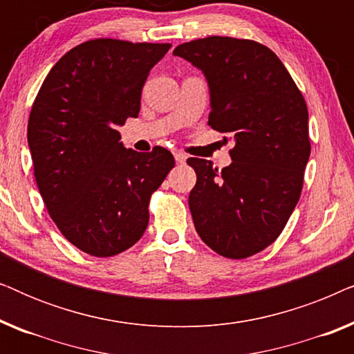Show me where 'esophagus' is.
Returning a JSON list of instances; mask_svg holds the SVG:
<instances>
[{
	"instance_id": "34e87169",
	"label": "esophagus",
	"mask_w": 354,
	"mask_h": 354,
	"mask_svg": "<svg viewBox=\"0 0 354 354\" xmlns=\"http://www.w3.org/2000/svg\"><path fill=\"white\" fill-rule=\"evenodd\" d=\"M174 156H176L177 164H185V161H187V154H183L182 151H176V153H174Z\"/></svg>"
}]
</instances>
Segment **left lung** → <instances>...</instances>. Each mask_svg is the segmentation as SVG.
<instances>
[{
  "label": "left lung",
  "mask_w": 354,
  "mask_h": 354,
  "mask_svg": "<svg viewBox=\"0 0 354 354\" xmlns=\"http://www.w3.org/2000/svg\"><path fill=\"white\" fill-rule=\"evenodd\" d=\"M174 55L205 72L209 125L235 140L222 171L187 159L196 172L193 224L217 254L250 258L279 239L301 195L311 154L306 101L277 55L254 40L212 35Z\"/></svg>",
  "instance_id": "1"
}]
</instances>
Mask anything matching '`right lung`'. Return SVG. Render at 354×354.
I'll list each match as a JSON object with an SVG mask.
<instances>
[{
  "instance_id": "add662e5",
  "label": "right lung",
  "mask_w": 354,
  "mask_h": 354,
  "mask_svg": "<svg viewBox=\"0 0 354 354\" xmlns=\"http://www.w3.org/2000/svg\"><path fill=\"white\" fill-rule=\"evenodd\" d=\"M171 43L95 38L67 51L43 80L27 125L33 176L48 214L96 258L129 250L147 230L149 198L172 153L125 149L118 132L140 113L149 71Z\"/></svg>"
}]
</instances>
